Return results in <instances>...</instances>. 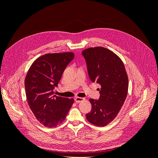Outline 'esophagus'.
Masks as SVG:
<instances>
[{"mask_svg":"<svg viewBox=\"0 0 158 158\" xmlns=\"http://www.w3.org/2000/svg\"><path fill=\"white\" fill-rule=\"evenodd\" d=\"M84 100H85L84 98H80V97H76V98H75V99H74V101H75L76 103H80V102H83Z\"/></svg>","mask_w":158,"mask_h":158,"instance_id":"esophagus-1","label":"esophagus"}]
</instances>
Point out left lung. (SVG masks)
<instances>
[{"label": "left lung", "mask_w": 158, "mask_h": 158, "mask_svg": "<svg viewBox=\"0 0 158 158\" xmlns=\"http://www.w3.org/2000/svg\"><path fill=\"white\" fill-rule=\"evenodd\" d=\"M88 73L92 82L101 85L99 99H89L92 110L87 120L94 125L105 127L117 117L128 93V79L125 65L113 52L102 47L84 50Z\"/></svg>", "instance_id": "obj_1"}]
</instances>
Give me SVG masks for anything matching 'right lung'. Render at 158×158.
<instances>
[{"label": "right lung", "instance_id": "right-lung-1", "mask_svg": "<svg viewBox=\"0 0 158 158\" xmlns=\"http://www.w3.org/2000/svg\"><path fill=\"white\" fill-rule=\"evenodd\" d=\"M74 57L71 52L42 55L33 62L26 76L28 105L38 121L47 127L63 123L74 103L73 98L56 96L54 92Z\"/></svg>", "mask_w": 158, "mask_h": 158}]
</instances>
